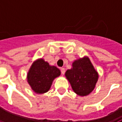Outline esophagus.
<instances>
[{"mask_svg":"<svg viewBox=\"0 0 122 122\" xmlns=\"http://www.w3.org/2000/svg\"><path fill=\"white\" fill-rule=\"evenodd\" d=\"M60 70H61V73H62V74H64V72H65V69H64V68H61Z\"/></svg>","mask_w":122,"mask_h":122,"instance_id":"obj_1","label":"esophagus"}]
</instances>
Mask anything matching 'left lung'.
Returning <instances> with one entry per match:
<instances>
[{
  "label": "left lung",
  "mask_w": 122,
  "mask_h": 122,
  "mask_svg": "<svg viewBox=\"0 0 122 122\" xmlns=\"http://www.w3.org/2000/svg\"><path fill=\"white\" fill-rule=\"evenodd\" d=\"M65 76L73 91L80 96H86L94 90L99 75L88 56L74 60L71 69L66 70Z\"/></svg>",
  "instance_id": "obj_1"
}]
</instances>
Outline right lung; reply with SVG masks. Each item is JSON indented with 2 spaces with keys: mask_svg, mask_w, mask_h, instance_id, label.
I'll list each match as a JSON object with an SVG mask.
<instances>
[{
  "mask_svg": "<svg viewBox=\"0 0 122 122\" xmlns=\"http://www.w3.org/2000/svg\"><path fill=\"white\" fill-rule=\"evenodd\" d=\"M60 74L57 67L50 65L43 58H39L31 65L27 74V82L36 94H42L50 90L54 80Z\"/></svg>",
  "mask_w": 122,
  "mask_h": 122,
  "instance_id": "obj_1",
  "label": "right lung"
}]
</instances>
